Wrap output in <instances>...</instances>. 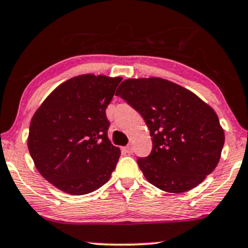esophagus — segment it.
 Returning <instances> with one entry per match:
<instances>
[{
    "label": "esophagus",
    "mask_w": 248,
    "mask_h": 248,
    "mask_svg": "<svg viewBox=\"0 0 248 248\" xmlns=\"http://www.w3.org/2000/svg\"><path fill=\"white\" fill-rule=\"evenodd\" d=\"M124 152L127 154H132L133 153V146H132V144H127V146L124 148Z\"/></svg>",
    "instance_id": "34e87169"
}]
</instances>
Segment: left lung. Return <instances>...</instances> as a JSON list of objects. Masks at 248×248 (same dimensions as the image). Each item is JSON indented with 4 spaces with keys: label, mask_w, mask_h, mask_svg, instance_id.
Wrapping results in <instances>:
<instances>
[{
    "label": "left lung",
    "mask_w": 248,
    "mask_h": 248,
    "mask_svg": "<svg viewBox=\"0 0 248 248\" xmlns=\"http://www.w3.org/2000/svg\"><path fill=\"white\" fill-rule=\"evenodd\" d=\"M116 95L146 122L153 149L138 165L155 187L183 192L197 187L220 160L224 133L217 115L202 99L163 78L126 79Z\"/></svg>",
    "instance_id": "1"
}]
</instances>
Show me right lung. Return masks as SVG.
I'll return each instance as SVG.
<instances>
[{"instance_id": "1", "label": "right lung", "mask_w": 248, "mask_h": 248, "mask_svg": "<svg viewBox=\"0 0 248 248\" xmlns=\"http://www.w3.org/2000/svg\"><path fill=\"white\" fill-rule=\"evenodd\" d=\"M121 81L91 74L74 77L34 114L28 149L38 172L54 187L85 195L110 178L121 150L108 139L106 108Z\"/></svg>"}]
</instances>
